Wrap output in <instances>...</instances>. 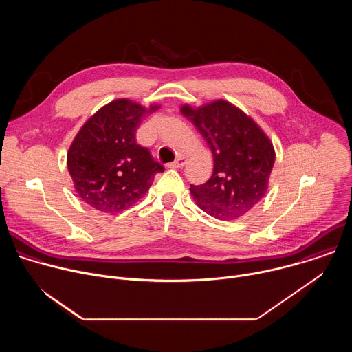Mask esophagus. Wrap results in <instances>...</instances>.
<instances>
[{
	"label": "esophagus",
	"instance_id": "34e87169",
	"mask_svg": "<svg viewBox=\"0 0 352 352\" xmlns=\"http://www.w3.org/2000/svg\"><path fill=\"white\" fill-rule=\"evenodd\" d=\"M185 163H186V160H185L182 156H179L175 162H173L171 164H168V167H170V168H181V167L185 166Z\"/></svg>",
	"mask_w": 352,
	"mask_h": 352
}]
</instances>
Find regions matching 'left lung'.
<instances>
[{
	"instance_id": "left-lung-1",
	"label": "left lung",
	"mask_w": 352,
	"mask_h": 352,
	"mask_svg": "<svg viewBox=\"0 0 352 352\" xmlns=\"http://www.w3.org/2000/svg\"><path fill=\"white\" fill-rule=\"evenodd\" d=\"M181 113L208 142L213 174L202 185H190L196 205L219 220H235L265 196L274 166V147L261 126L226 100Z\"/></svg>"
}]
</instances>
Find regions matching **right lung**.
<instances>
[{"label":"right lung","mask_w":352,"mask_h":352,"mask_svg":"<svg viewBox=\"0 0 352 352\" xmlns=\"http://www.w3.org/2000/svg\"><path fill=\"white\" fill-rule=\"evenodd\" d=\"M157 109L118 98L85 122L67 156L74 186L85 204L111 214L126 210L164 171L148 148L136 143L142 120Z\"/></svg>","instance_id":"right-lung-1"}]
</instances>
